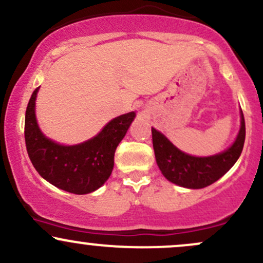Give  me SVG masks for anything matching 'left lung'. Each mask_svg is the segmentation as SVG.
Masks as SVG:
<instances>
[{
  "label": "left lung",
  "mask_w": 263,
  "mask_h": 263,
  "mask_svg": "<svg viewBox=\"0 0 263 263\" xmlns=\"http://www.w3.org/2000/svg\"><path fill=\"white\" fill-rule=\"evenodd\" d=\"M239 131L229 148L212 156H192L177 148L162 132L152 127V143L156 162L170 182L184 189H203L230 171L243 148L246 127L242 109H239Z\"/></svg>",
  "instance_id": "left-lung-1"
}]
</instances>
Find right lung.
I'll return each instance as SVG.
<instances>
[{
  "instance_id": "1",
  "label": "right lung",
  "mask_w": 263,
  "mask_h": 263,
  "mask_svg": "<svg viewBox=\"0 0 263 263\" xmlns=\"http://www.w3.org/2000/svg\"><path fill=\"white\" fill-rule=\"evenodd\" d=\"M39 89L33 91L25 116L26 147L33 167L42 178L63 191L74 195L96 191L111 176L115 151L136 117V112L115 117L87 141L62 145L46 136L37 123Z\"/></svg>"
}]
</instances>
